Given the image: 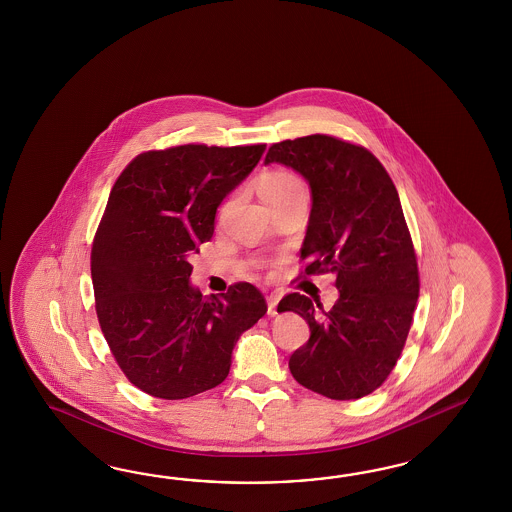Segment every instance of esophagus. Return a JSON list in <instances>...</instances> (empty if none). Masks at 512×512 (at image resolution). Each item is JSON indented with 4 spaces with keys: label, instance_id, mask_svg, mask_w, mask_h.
<instances>
[{
    "label": "esophagus",
    "instance_id": "1",
    "mask_svg": "<svg viewBox=\"0 0 512 512\" xmlns=\"http://www.w3.org/2000/svg\"><path fill=\"white\" fill-rule=\"evenodd\" d=\"M266 302H268V315L270 317H274V315H278V295H268L266 296Z\"/></svg>",
    "mask_w": 512,
    "mask_h": 512
}]
</instances>
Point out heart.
<instances>
[{"instance_id":"heart-1","label":"heart","mask_w":512,"mask_h":512,"mask_svg":"<svg viewBox=\"0 0 512 512\" xmlns=\"http://www.w3.org/2000/svg\"><path fill=\"white\" fill-rule=\"evenodd\" d=\"M298 189H304V184L296 174L289 171L266 172L259 180V195L263 197L266 204L281 199L289 193H295Z\"/></svg>"}]
</instances>
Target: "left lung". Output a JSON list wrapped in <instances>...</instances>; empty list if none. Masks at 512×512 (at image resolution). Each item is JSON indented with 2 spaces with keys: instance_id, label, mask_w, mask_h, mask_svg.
<instances>
[{
  "instance_id": "obj_1",
  "label": "left lung",
  "mask_w": 512,
  "mask_h": 512,
  "mask_svg": "<svg viewBox=\"0 0 512 512\" xmlns=\"http://www.w3.org/2000/svg\"><path fill=\"white\" fill-rule=\"evenodd\" d=\"M281 163L311 189L300 249L306 274L336 276L332 310L293 293L278 311H295L310 340L289 358L302 387L330 400H358L385 383L402 355L419 298V268L398 191L366 148L310 135L276 142L264 165Z\"/></svg>"
}]
</instances>
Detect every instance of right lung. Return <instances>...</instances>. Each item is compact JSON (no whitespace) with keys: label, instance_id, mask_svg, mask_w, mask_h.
Returning <instances> with one entry per match:
<instances>
[{"label":"right lung","instance_id":"1","mask_svg":"<svg viewBox=\"0 0 512 512\" xmlns=\"http://www.w3.org/2000/svg\"><path fill=\"white\" fill-rule=\"evenodd\" d=\"M266 144H184L137 155L110 191L93 238L95 311L125 377L184 400L217 387L238 338L266 302L251 283L202 296L189 255L214 234L217 206L248 178Z\"/></svg>","mask_w":512,"mask_h":512}]
</instances>
